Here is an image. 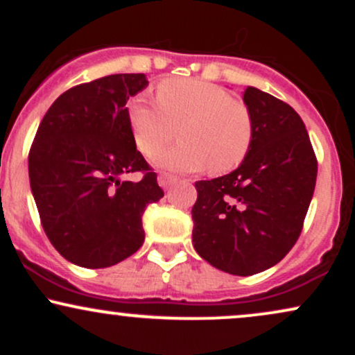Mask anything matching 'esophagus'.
<instances>
[{
  "label": "esophagus",
  "instance_id": "1",
  "mask_svg": "<svg viewBox=\"0 0 355 355\" xmlns=\"http://www.w3.org/2000/svg\"><path fill=\"white\" fill-rule=\"evenodd\" d=\"M173 183H177V177H173V175H170V173L158 175V185H160L162 189H170Z\"/></svg>",
  "mask_w": 355,
  "mask_h": 355
}]
</instances>
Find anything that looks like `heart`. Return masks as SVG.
<instances>
[{
  "label": "heart",
  "instance_id": "obj_1",
  "mask_svg": "<svg viewBox=\"0 0 355 355\" xmlns=\"http://www.w3.org/2000/svg\"><path fill=\"white\" fill-rule=\"evenodd\" d=\"M158 103L138 95L128 103L126 118L137 148L144 155L181 125V144L152 155L155 166L173 172L227 173L245 160L255 137V121L243 101L229 89L197 78L166 80L158 87Z\"/></svg>",
  "mask_w": 355,
  "mask_h": 355
}]
</instances>
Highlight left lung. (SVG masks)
<instances>
[{
    "label": "left lung",
    "instance_id": "1",
    "mask_svg": "<svg viewBox=\"0 0 355 355\" xmlns=\"http://www.w3.org/2000/svg\"><path fill=\"white\" fill-rule=\"evenodd\" d=\"M254 144L234 172L195 183L191 240L218 270L254 275L279 263L302 232L317 160L302 118L255 87L243 89Z\"/></svg>",
    "mask_w": 355,
    "mask_h": 355
}]
</instances>
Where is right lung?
<instances>
[{"label": "right lung", "instance_id": "obj_1", "mask_svg": "<svg viewBox=\"0 0 355 355\" xmlns=\"http://www.w3.org/2000/svg\"><path fill=\"white\" fill-rule=\"evenodd\" d=\"M146 87L144 73L78 85L38 126L28 157L31 193L51 245L75 266L105 268L135 254L145 240L141 215L164 197L126 118V101ZM133 171L144 178L121 180Z\"/></svg>", "mask_w": 355, "mask_h": 355}]
</instances>
